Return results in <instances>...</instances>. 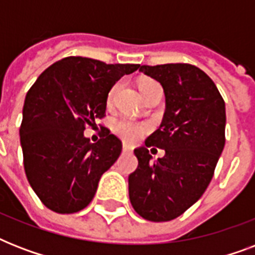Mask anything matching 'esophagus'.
<instances>
[{
    "label": "esophagus",
    "instance_id": "esophagus-1",
    "mask_svg": "<svg viewBox=\"0 0 255 255\" xmlns=\"http://www.w3.org/2000/svg\"><path fill=\"white\" fill-rule=\"evenodd\" d=\"M123 152H124V153H131V152H132L131 145H128V144L124 143L123 144Z\"/></svg>",
    "mask_w": 255,
    "mask_h": 255
}]
</instances>
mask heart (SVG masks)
I'll return each instance as SVG.
<instances>
[{"label": "heart", "instance_id": "1", "mask_svg": "<svg viewBox=\"0 0 255 255\" xmlns=\"http://www.w3.org/2000/svg\"><path fill=\"white\" fill-rule=\"evenodd\" d=\"M151 79H145L140 83L139 88L140 91L143 90L148 83H151ZM118 87L119 86L115 85L112 86L111 90L108 91V95H107V106L110 107L114 102V98H115V94L118 91ZM147 126L144 123H139V122H135V120H131V119H127V118H122V119H118L114 123L112 126V131L115 132L116 135L119 136L120 139L126 140L128 143H135L137 140H140L143 137V135L147 132Z\"/></svg>", "mask_w": 255, "mask_h": 255}]
</instances>
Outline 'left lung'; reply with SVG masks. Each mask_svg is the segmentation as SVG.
Instances as JSON below:
<instances>
[{
	"label": "left lung",
	"mask_w": 255,
	"mask_h": 255,
	"mask_svg": "<svg viewBox=\"0 0 255 255\" xmlns=\"http://www.w3.org/2000/svg\"><path fill=\"white\" fill-rule=\"evenodd\" d=\"M140 71L163 86L165 112L145 147L135 149L139 165L128 177V192L139 216L167 222L189 209L213 177L225 145V102L193 65L141 66ZM151 146L165 149L164 157L151 162Z\"/></svg>",
	"instance_id": "obj_1"
}]
</instances>
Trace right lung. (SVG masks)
<instances>
[{
    "label": "right lung",
    "mask_w": 255,
    "mask_h": 255,
    "mask_svg": "<svg viewBox=\"0 0 255 255\" xmlns=\"http://www.w3.org/2000/svg\"><path fill=\"white\" fill-rule=\"evenodd\" d=\"M139 67L67 57L30 87L19 139L26 177L46 208L71 214L91 202L102 174L119 157L122 141L106 127L96 143L83 132L106 116L112 86Z\"/></svg>",
    "instance_id": "add662e5"
}]
</instances>
